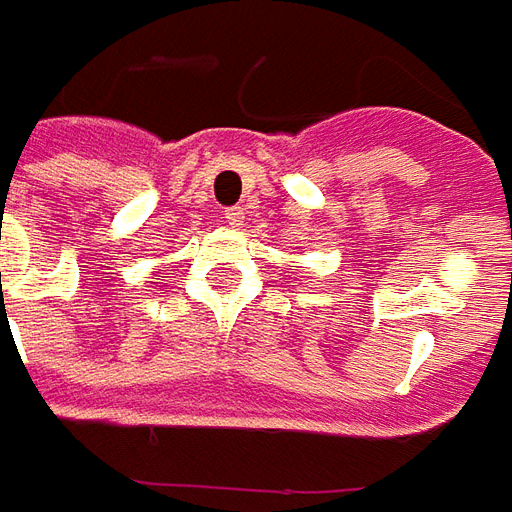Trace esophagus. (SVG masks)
<instances>
[{
	"label": "esophagus",
	"mask_w": 512,
	"mask_h": 512,
	"mask_svg": "<svg viewBox=\"0 0 512 512\" xmlns=\"http://www.w3.org/2000/svg\"><path fill=\"white\" fill-rule=\"evenodd\" d=\"M222 219L227 224H230V227H238V224L244 222V208H241V205H233V208H224Z\"/></svg>",
	"instance_id": "34e87169"
}]
</instances>
